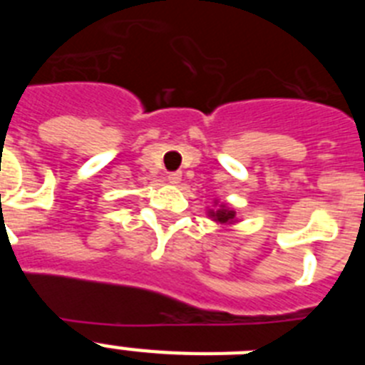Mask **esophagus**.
Segmentation results:
<instances>
[{"label": "esophagus", "instance_id": "34e87169", "mask_svg": "<svg viewBox=\"0 0 365 365\" xmlns=\"http://www.w3.org/2000/svg\"><path fill=\"white\" fill-rule=\"evenodd\" d=\"M180 179H182V173L180 172H172V173H168V180L172 182V185H179Z\"/></svg>", "mask_w": 365, "mask_h": 365}]
</instances>
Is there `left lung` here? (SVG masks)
<instances>
[{
    "label": "left lung",
    "instance_id": "left-lung-1",
    "mask_svg": "<svg viewBox=\"0 0 365 365\" xmlns=\"http://www.w3.org/2000/svg\"><path fill=\"white\" fill-rule=\"evenodd\" d=\"M217 205V202H215ZM208 217H212V221H215L217 225H222V227H227V225H234L237 222V217H235V210L228 208L227 205H219L215 210H208Z\"/></svg>",
    "mask_w": 365,
    "mask_h": 365
}]
</instances>
